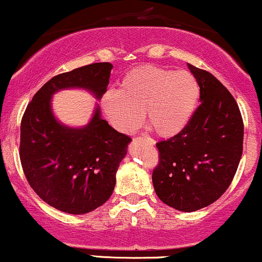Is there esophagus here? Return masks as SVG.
Here are the masks:
<instances>
[{"mask_svg":"<svg viewBox=\"0 0 262 262\" xmlns=\"http://www.w3.org/2000/svg\"><path fill=\"white\" fill-rule=\"evenodd\" d=\"M140 138L141 139L145 140L148 144H150V145H155V140L151 139V138H149V137H140Z\"/></svg>","mask_w":262,"mask_h":262,"instance_id":"obj_1","label":"esophagus"}]
</instances>
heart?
<instances>
[{
  "label": "heart",
  "instance_id": "1",
  "mask_svg": "<svg viewBox=\"0 0 262 262\" xmlns=\"http://www.w3.org/2000/svg\"><path fill=\"white\" fill-rule=\"evenodd\" d=\"M198 100L200 86L192 74L143 65L123 77L119 90L104 92L101 107L108 122L124 133L140 124L145 111L150 130L169 138L188 124Z\"/></svg>",
  "mask_w": 262,
  "mask_h": 262
}]
</instances>
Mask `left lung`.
I'll return each mask as SVG.
<instances>
[{"mask_svg": "<svg viewBox=\"0 0 262 262\" xmlns=\"http://www.w3.org/2000/svg\"><path fill=\"white\" fill-rule=\"evenodd\" d=\"M201 104L180 133L159 141L152 185L167 206L193 212L227 191L243 154L244 123L235 98L208 71L188 64Z\"/></svg>", "mask_w": 262, "mask_h": 262, "instance_id": "8db88e82", "label": "left lung"}]
</instances>
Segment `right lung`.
<instances>
[{"label": "right lung", "mask_w": 262, "mask_h": 262, "mask_svg": "<svg viewBox=\"0 0 262 262\" xmlns=\"http://www.w3.org/2000/svg\"><path fill=\"white\" fill-rule=\"evenodd\" d=\"M110 62L59 74L33 96L20 122L19 159L27 181L45 203L70 214H85L112 194L119 162L132 140L100 117L68 128L54 118L50 97L68 87H83L101 98L112 70Z\"/></svg>", "instance_id": "right-lung-1"}]
</instances>
